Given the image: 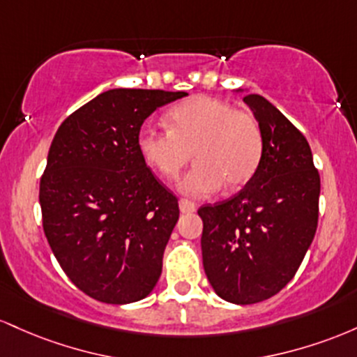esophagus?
Here are the masks:
<instances>
[{"label": "esophagus", "mask_w": 357, "mask_h": 357, "mask_svg": "<svg viewBox=\"0 0 357 357\" xmlns=\"http://www.w3.org/2000/svg\"><path fill=\"white\" fill-rule=\"evenodd\" d=\"M178 209L182 214H190V212L195 211V204L192 202V200H187V199H180L178 200Z\"/></svg>", "instance_id": "obj_1"}]
</instances>
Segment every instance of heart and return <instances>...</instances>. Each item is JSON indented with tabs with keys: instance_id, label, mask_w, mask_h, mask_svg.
I'll use <instances>...</instances> for the list:
<instances>
[{
	"instance_id": "obj_1",
	"label": "heart",
	"mask_w": 357,
	"mask_h": 357,
	"mask_svg": "<svg viewBox=\"0 0 357 357\" xmlns=\"http://www.w3.org/2000/svg\"><path fill=\"white\" fill-rule=\"evenodd\" d=\"M167 121L168 130L143 126L138 150L146 165L165 178L177 177L194 150L197 162L180 178V192L209 197L224 183L236 190L253 178L263 155V133L255 116L221 99L195 98L174 107Z\"/></svg>"
}]
</instances>
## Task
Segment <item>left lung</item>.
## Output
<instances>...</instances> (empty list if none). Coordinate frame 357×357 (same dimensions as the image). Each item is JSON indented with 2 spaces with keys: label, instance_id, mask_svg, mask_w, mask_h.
Masks as SVG:
<instances>
[{
  "label": "left lung",
  "instance_id": "obj_1",
  "mask_svg": "<svg viewBox=\"0 0 357 357\" xmlns=\"http://www.w3.org/2000/svg\"><path fill=\"white\" fill-rule=\"evenodd\" d=\"M243 101L261 128V162L239 194L199 209L204 271L236 305L273 297L294 278L317 231L320 195L305 136L263 96Z\"/></svg>",
  "mask_w": 357,
  "mask_h": 357
}]
</instances>
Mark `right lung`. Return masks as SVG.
I'll return each mask as SVG.
<instances>
[{"label":"right lung","mask_w":357,"mask_h":357,"mask_svg":"<svg viewBox=\"0 0 357 357\" xmlns=\"http://www.w3.org/2000/svg\"><path fill=\"white\" fill-rule=\"evenodd\" d=\"M187 92L109 89L60 125L40 180L43 231L63 273L104 303L148 297L178 221V202L153 177L138 135L157 107Z\"/></svg>","instance_id":"right-lung-1"}]
</instances>
